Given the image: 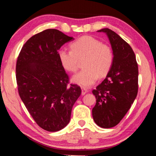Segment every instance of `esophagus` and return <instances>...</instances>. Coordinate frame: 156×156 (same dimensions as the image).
I'll return each mask as SVG.
<instances>
[{"label":"esophagus","mask_w":156,"mask_h":156,"mask_svg":"<svg viewBox=\"0 0 156 156\" xmlns=\"http://www.w3.org/2000/svg\"><path fill=\"white\" fill-rule=\"evenodd\" d=\"M81 89H82V95H84L87 93V92L88 91L87 89L85 87H82Z\"/></svg>","instance_id":"34e87169"}]
</instances>
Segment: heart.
Instances as JSON below:
<instances>
[{"instance_id":"heart-1","label":"heart","mask_w":156,"mask_h":156,"mask_svg":"<svg viewBox=\"0 0 156 156\" xmlns=\"http://www.w3.org/2000/svg\"><path fill=\"white\" fill-rule=\"evenodd\" d=\"M70 47L71 51L60 49L58 58L63 69L72 73L77 72L79 61L83 60L84 69L73 76V83L89 87L96 83L98 76L104 78L110 72L113 53L109 45L92 36H84L73 42Z\"/></svg>"}]
</instances>
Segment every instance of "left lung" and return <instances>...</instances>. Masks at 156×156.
Wrapping results in <instances>:
<instances>
[{"instance_id": "obj_1", "label": "left lung", "mask_w": 156, "mask_h": 156, "mask_svg": "<svg viewBox=\"0 0 156 156\" xmlns=\"http://www.w3.org/2000/svg\"><path fill=\"white\" fill-rule=\"evenodd\" d=\"M109 38L113 53L110 72L92 93L96 103L92 115L97 125L112 128L118 125L131 108L138 94V67L131 46L108 28L98 31Z\"/></svg>"}]
</instances>
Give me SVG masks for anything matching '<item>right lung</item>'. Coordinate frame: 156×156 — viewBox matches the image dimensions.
<instances>
[{"label":"right lung","instance_id":"add662e5","mask_svg":"<svg viewBox=\"0 0 156 156\" xmlns=\"http://www.w3.org/2000/svg\"><path fill=\"white\" fill-rule=\"evenodd\" d=\"M73 39L48 29L31 37L17 58L18 94L37 125L46 131H58L68 125L81 94L78 84L68 86L69 76L58 58L60 47Z\"/></svg>","mask_w":156,"mask_h":156}]
</instances>
